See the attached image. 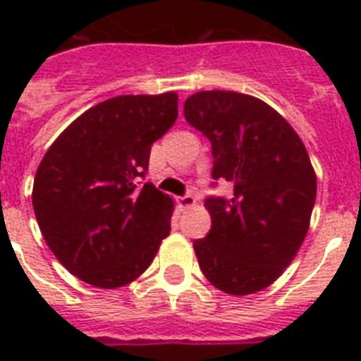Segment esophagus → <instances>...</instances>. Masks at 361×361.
I'll return each mask as SVG.
<instances>
[{
    "mask_svg": "<svg viewBox=\"0 0 361 361\" xmlns=\"http://www.w3.org/2000/svg\"><path fill=\"white\" fill-rule=\"evenodd\" d=\"M195 202H197V198L192 197V195H183V197L178 198V206H180L181 209H189L195 206Z\"/></svg>",
    "mask_w": 361,
    "mask_h": 361,
    "instance_id": "esophagus-1",
    "label": "esophagus"
}]
</instances>
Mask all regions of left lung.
Segmentation results:
<instances>
[{"instance_id":"1","label":"left lung","mask_w":361,"mask_h":361,"mask_svg":"<svg viewBox=\"0 0 361 361\" xmlns=\"http://www.w3.org/2000/svg\"><path fill=\"white\" fill-rule=\"evenodd\" d=\"M187 123L212 142L214 180L232 198H206L212 231L192 241L206 279L232 296L262 290L294 260L307 236L317 176L302 138L264 101L236 92H198Z\"/></svg>"}]
</instances>
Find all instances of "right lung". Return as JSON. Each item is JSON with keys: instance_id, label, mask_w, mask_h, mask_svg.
I'll return each mask as SVG.
<instances>
[{"instance_id": "right-lung-1", "label": "right lung", "mask_w": 361, "mask_h": 361, "mask_svg": "<svg viewBox=\"0 0 361 361\" xmlns=\"http://www.w3.org/2000/svg\"><path fill=\"white\" fill-rule=\"evenodd\" d=\"M176 118L174 92L106 99L44 153L31 195L37 223L56 258L87 285H129L170 234L172 198L140 187V178Z\"/></svg>"}]
</instances>
